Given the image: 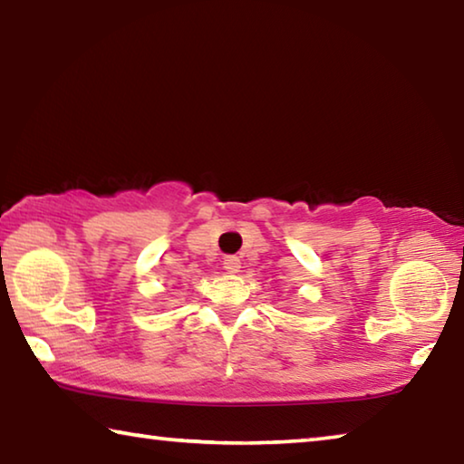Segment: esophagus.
<instances>
[{
    "mask_svg": "<svg viewBox=\"0 0 464 464\" xmlns=\"http://www.w3.org/2000/svg\"><path fill=\"white\" fill-rule=\"evenodd\" d=\"M223 268L229 272V274H235V272H239V268H241V260L237 256H227L225 257V262H223Z\"/></svg>",
    "mask_w": 464,
    "mask_h": 464,
    "instance_id": "1",
    "label": "esophagus"
}]
</instances>
